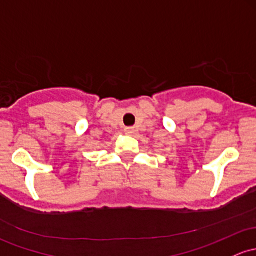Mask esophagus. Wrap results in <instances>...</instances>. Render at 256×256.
I'll return each mask as SVG.
<instances>
[{"instance_id":"obj_1","label":"esophagus","mask_w":256,"mask_h":256,"mask_svg":"<svg viewBox=\"0 0 256 256\" xmlns=\"http://www.w3.org/2000/svg\"><path fill=\"white\" fill-rule=\"evenodd\" d=\"M125 132L126 134H134V128H125Z\"/></svg>"}]
</instances>
